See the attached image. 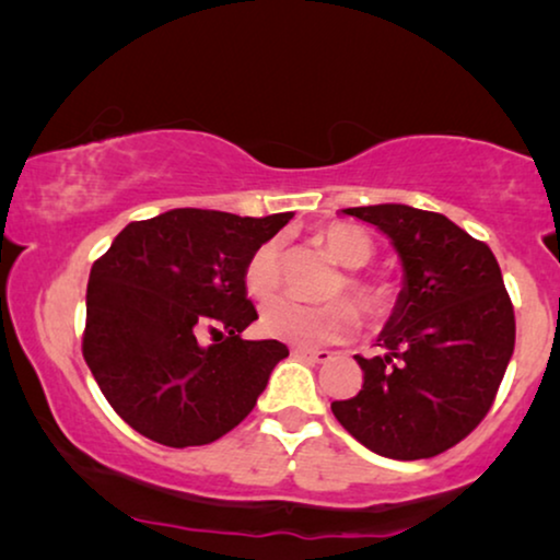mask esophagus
Listing matches in <instances>:
<instances>
[{
	"label": "esophagus",
	"mask_w": 560,
	"mask_h": 560,
	"mask_svg": "<svg viewBox=\"0 0 560 560\" xmlns=\"http://www.w3.org/2000/svg\"><path fill=\"white\" fill-rule=\"evenodd\" d=\"M293 357L303 359V362H311V364H326L334 354H331V351H326V349H301V347H295Z\"/></svg>",
	"instance_id": "obj_1"
}]
</instances>
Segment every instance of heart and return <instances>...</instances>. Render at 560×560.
Listing matches in <instances>:
<instances>
[{
    "mask_svg": "<svg viewBox=\"0 0 560 560\" xmlns=\"http://www.w3.org/2000/svg\"><path fill=\"white\" fill-rule=\"evenodd\" d=\"M316 244L324 247L328 257L343 270H359L374 255L372 240L362 229L347 221L320 226ZM244 290L255 301H267L280 288V247L278 242H262L252 252L242 272ZM347 293L370 320H385L395 311L397 290L380 275L343 272L331 290V298ZM351 302V303H352ZM350 303V304H351ZM348 301H331L326 305H303L288 298L267 303L259 313V331L267 339L293 343L301 349L324 347L341 339H349L359 328V313Z\"/></svg>",
    "mask_w": 560,
    "mask_h": 560,
    "instance_id": "heart-1",
    "label": "heart"
}]
</instances>
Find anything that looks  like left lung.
<instances>
[{"label": "left lung", "mask_w": 560, "mask_h": 560, "mask_svg": "<svg viewBox=\"0 0 560 560\" xmlns=\"http://www.w3.org/2000/svg\"><path fill=\"white\" fill-rule=\"evenodd\" d=\"M343 213L387 234L402 262V290L377 339L382 354L357 357L362 389L331 410L374 454L439 456L481 423L515 349L500 265L443 213L405 203Z\"/></svg>", "instance_id": "left-lung-1"}]
</instances>
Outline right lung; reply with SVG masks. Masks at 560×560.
Returning a JSON list of instances; mask_svg holds the SVG:
<instances>
[{"instance_id": "obj_1", "label": "right lung", "mask_w": 560, "mask_h": 560, "mask_svg": "<svg viewBox=\"0 0 560 560\" xmlns=\"http://www.w3.org/2000/svg\"><path fill=\"white\" fill-rule=\"evenodd\" d=\"M293 213L173 209L132 221L86 288L83 359L117 416L163 446H203L257 405L285 343L247 341L242 272ZM211 332L213 345L200 339Z\"/></svg>"}]
</instances>
